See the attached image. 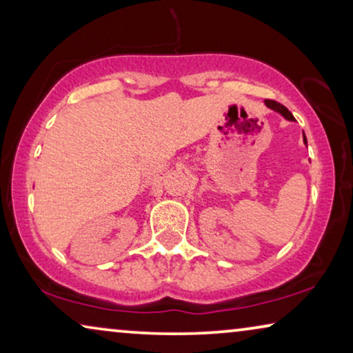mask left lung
Returning <instances> with one entry per match:
<instances>
[{"label": "left lung", "instance_id": "left-lung-1", "mask_svg": "<svg viewBox=\"0 0 353 353\" xmlns=\"http://www.w3.org/2000/svg\"><path fill=\"white\" fill-rule=\"evenodd\" d=\"M265 104H267L270 109H273V110H278V112H279V114H283L284 117H286L288 120H296V119H294V115H292L291 112H289L288 108H284L283 104L276 103V101H273V99H267V101H265ZM303 141L307 143V138H305V134H303Z\"/></svg>", "mask_w": 353, "mask_h": 353}]
</instances>
